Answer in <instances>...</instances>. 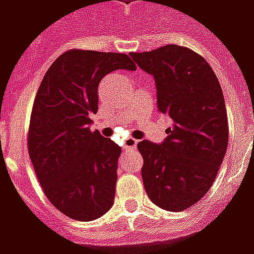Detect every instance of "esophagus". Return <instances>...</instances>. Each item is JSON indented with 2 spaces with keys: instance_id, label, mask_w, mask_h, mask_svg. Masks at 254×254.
Listing matches in <instances>:
<instances>
[{
  "instance_id": "obj_1",
  "label": "esophagus",
  "mask_w": 254,
  "mask_h": 254,
  "mask_svg": "<svg viewBox=\"0 0 254 254\" xmlns=\"http://www.w3.org/2000/svg\"><path fill=\"white\" fill-rule=\"evenodd\" d=\"M137 143L138 140H136V138H127V141H125V149H132V148H136L137 147Z\"/></svg>"
}]
</instances>
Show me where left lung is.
Returning <instances> with one entry per match:
<instances>
[{"label": "left lung", "mask_w": 254, "mask_h": 254, "mask_svg": "<svg viewBox=\"0 0 254 254\" xmlns=\"http://www.w3.org/2000/svg\"><path fill=\"white\" fill-rule=\"evenodd\" d=\"M158 89V111L171 118L162 144L143 140L144 188L158 207L180 212L212 187L229 144L222 87L205 58L190 49L166 45L130 53Z\"/></svg>", "instance_id": "obj_1"}]
</instances>
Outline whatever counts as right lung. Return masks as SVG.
I'll return each mask as SVG.
<instances>
[{
    "label": "right lung",
    "instance_id": "obj_1",
    "mask_svg": "<svg viewBox=\"0 0 254 254\" xmlns=\"http://www.w3.org/2000/svg\"><path fill=\"white\" fill-rule=\"evenodd\" d=\"M117 69L134 70L124 53L70 49L52 64L36 92L27 147L49 201L67 218L89 222L114 204L121 147L98 130V87Z\"/></svg>",
    "mask_w": 254,
    "mask_h": 254
}]
</instances>
